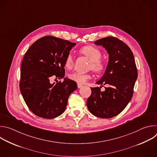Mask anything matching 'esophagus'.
I'll use <instances>...</instances> for the list:
<instances>
[{"label": "esophagus", "mask_w": 157, "mask_h": 157, "mask_svg": "<svg viewBox=\"0 0 157 157\" xmlns=\"http://www.w3.org/2000/svg\"><path fill=\"white\" fill-rule=\"evenodd\" d=\"M77 85H78V88H80V87H81L82 86V84H78V83L77 84Z\"/></svg>", "instance_id": "34e87169"}]
</instances>
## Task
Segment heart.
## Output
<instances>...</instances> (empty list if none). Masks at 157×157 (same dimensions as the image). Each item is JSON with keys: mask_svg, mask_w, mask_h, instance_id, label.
Returning <instances> with one entry per match:
<instances>
[{"mask_svg": "<svg viewBox=\"0 0 157 157\" xmlns=\"http://www.w3.org/2000/svg\"><path fill=\"white\" fill-rule=\"evenodd\" d=\"M79 52L81 54L84 55L89 60H91V63L89 66V70H92L96 73H101L104 71L105 68V63L101 59L102 53L98 48L93 46H86L81 48ZM74 63L75 59L73 56L71 54H68L67 55L64 62L66 68L71 69L74 66ZM91 78L92 76L89 73L83 74L75 72L69 75V78L71 80L81 84H84L88 80L91 79Z\"/></svg>", "mask_w": 157, "mask_h": 157, "instance_id": "b5f03b06", "label": "heart"}]
</instances>
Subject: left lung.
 I'll list each match as a JSON object with an SVG mask.
<instances>
[{"instance_id":"obj_1","label":"left lung","mask_w":157,"mask_h":157,"mask_svg":"<svg viewBox=\"0 0 157 157\" xmlns=\"http://www.w3.org/2000/svg\"><path fill=\"white\" fill-rule=\"evenodd\" d=\"M101 45L109 53V62L105 73L96 83L107 85L105 91L101 87H92L87 106L94 116L104 119L119 114L131 100L137 70L130 48L122 40L107 36L94 42Z\"/></svg>"}]
</instances>
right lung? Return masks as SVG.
<instances>
[{"label":"right lung","mask_w":157,"mask_h":157,"mask_svg":"<svg viewBox=\"0 0 157 157\" xmlns=\"http://www.w3.org/2000/svg\"><path fill=\"white\" fill-rule=\"evenodd\" d=\"M76 44L53 36L37 40L25 53L21 64L20 90L36 116L53 119L62 114L77 84L68 78L51 84L50 78L64 76V62Z\"/></svg>","instance_id":"obj_1"}]
</instances>
